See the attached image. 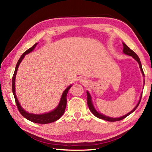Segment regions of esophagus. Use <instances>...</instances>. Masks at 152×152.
Segmentation results:
<instances>
[{"mask_svg": "<svg viewBox=\"0 0 152 152\" xmlns=\"http://www.w3.org/2000/svg\"><path fill=\"white\" fill-rule=\"evenodd\" d=\"M80 83H82V84H85L87 83V80H86V78H82L80 79Z\"/></svg>", "mask_w": 152, "mask_h": 152, "instance_id": "34e87169", "label": "esophagus"}]
</instances>
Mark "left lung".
Masks as SVG:
<instances>
[{
  "instance_id": "obj_1",
  "label": "left lung",
  "mask_w": 152,
  "mask_h": 152,
  "mask_svg": "<svg viewBox=\"0 0 152 152\" xmlns=\"http://www.w3.org/2000/svg\"><path fill=\"white\" fill-rule=\"evenodd\" d=\"M123 53H125V54L128 55V56H132V57L134 58L136 61H137L138 64H139V65H140L141 72H142L143 76H144V73H143V69H142V66H141V64L140 60V58H139V57L137 56V55L136 54V53L132 50H131V49L129 48L128 46L125 44V43H123ZM144 83H145V81H144ZM86 93H87V104H88V106L89 109L92 112V114H93L94 116H96V117L99 118V119H103V120H105V121H110V122H115V121H118L122 120L123 119H125V117H127L128 115H129L131 113H132L136 109H137V107H138V105L140 104V101H141V96H142V93H141L140 99V101H139L137 104L136 105V107L132 110V111L129 112V113H127V115H124V116H123L121 117H119V118H111V117H107V116H105V115H102V114H101V113H98L96 110H95L94 107L93 106V104H92L91 96V95H90L89 92L87 91Z\"/></svg>"
}]
</instances>
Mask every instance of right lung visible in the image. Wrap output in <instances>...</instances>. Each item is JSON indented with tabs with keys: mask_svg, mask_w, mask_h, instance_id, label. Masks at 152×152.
Wrapping results in <instances>:
<instances>
[{
	"mask_svg": "<svg viewBox=\"0 0 152 152\" xmlns=\"http://www.w3.org/2000/svg\"><path fill=\"white\" fill-rule=\"evenodd\" d=\"M37 43L33 45V47L30 48L29 49H28L27 51H25V52L23 53L22 56H20L19 61H18V62L16 65V68H15L13 76H12V93H13V95H14L15 102H16L18 110H19V111L20 112V114L22 115V116H23L25 118H26L27 119L29 120L33 123H40V124H47V123H50L56 121L58 120L63 115L64 111H65L66 104H67V99H66L67 94H68V92L71 88L72 85L69 86L68 88L64 91L62 95H61L60 103H59L58 106L56 107L54 110H52V111L48 113H45V114H42V115H36V114H31V113H27L25 110L23 109V108L20 107L19 101H18L17 98L16 96V94H15V77H16V74L17 72V70H18V68H19V64L20 62H21L23 59L24 58L25 56L27 54V53L31 52V51L34 50V48H35V46L37 45Z\"/></svg>",
	"mask_w": 152,
	"mask_h": 152,
	"instance_id": "right-lung-1",
	"label": "right lung"
}]
</instances>
